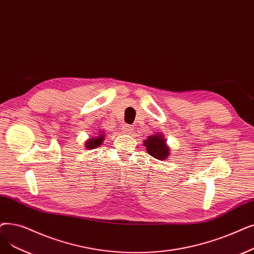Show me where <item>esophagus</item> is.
Instances as JSON below:
<instances>
[{
	"label": "esophagus",
	"instance_id": "34e87169",
	"mask_svg": "<svg viewBox=\"0 0 254 254\" xmlns=\"http://www.w3.org/2000/svg\"><path fill=\"white\" fill-rule=\"evenodd\" d=\"M133 129H134V127H129V126H125L124 128H123L125 134H131V133H133Z\"/></svg>",
	"mask_w": 254,
	"mask_h": 254
}]
</instances>
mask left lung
Wrapping results in <instances>:
<instances>
[{
    "instance_id": "1",
    "label": "left lung",
    "mask_w": 254,
    "mask_h": 254,
    "mask_svg": "<svg viewBox=\"0 0 254 254\" xmlns=\"http://www.w3.org/2000/svg\"><path fill=\"white\" fill-rule=\"evenodd\" d=\"M167 140L161 133H156V135L148 136L144 141V146L147 152L154 159L160 161H166L170 157V148L167 145Z\"/></svg>"
}]
</instances>
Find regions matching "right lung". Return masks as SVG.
Listing matches in <instances>:
<instances>
[{"label": "right lung", "instance_id": "1", "mask_svg": "<svg viewBox=\"0 0 254 254\" xmlns=\"http://www.w3.org/2000/svg\"><path fill=\"white\" fill-rule=\"evenodd\" d=\"M107 133V131H104L103 129L98 133H96V136H93V137H90L89 139H88L86 142H85V147L87 149H93V148H96L98 146H101L103 144V142L105 140V134Z\"/></svg>", "mask_w": 254, "mask_h": 254}]
</instances>
